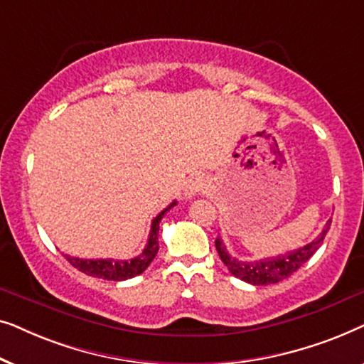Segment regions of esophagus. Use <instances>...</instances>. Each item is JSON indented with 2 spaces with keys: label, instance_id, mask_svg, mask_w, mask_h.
Returning a JSON list of instances; mask_svg holds the SVG:
<instances>
[{
  "label": "esophagus",
  "instance_id": "34e87169",
  "mask_svg": "<svg viewBox=\"0 0 364 364\" xmlns=\"http://www.w3.org/2000/svg\"><path fill=\"white\" fill-rule=\"evenodd\" d=\"M207 188V182L205 178L200 177V176H193L192 178H188L187 186H186V197L187 198H192L198 196V193L203 192Z\"/></svg>",
  "mask_w": 364,
  "mask_h": 364
}]
</instances>
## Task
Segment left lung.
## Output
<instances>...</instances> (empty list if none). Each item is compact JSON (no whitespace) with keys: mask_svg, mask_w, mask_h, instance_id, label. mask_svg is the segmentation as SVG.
<instances>
[{"mask_svg":"<svg viewBox=\"0 0 364 364\" xmlns=\"http://www.w3.org/2000/svg\"><path fill=\"white\" fill-rule=\"evenodd\" d=\"M330 225L331 220H328L320 235H318L313 242L306 243L305 247L282 253V255L277 257L262 258V260L255 262H242L230 257V253L227 252V248L222 243L220 238L215 240V248L220 260L225 263L228 272H230L233 277L240 278V280L247 283H252V285H270V283H278L285 280V278L290 277L291 273H295L301 265H305V263L313 257V253L321 247L328 230H330Z\"/></svg>","mask_w":364,"mask_h":364,"instance_id":"8db88e82","label":"left lung"}]
</instances>
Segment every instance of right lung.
<instances>
[{
  "label": "right lung",
  "instance_id": "add662e5",
  "mask_svg": "<svg viewBox=\"0 0 364 364\" xmlns=\"http://www.w3.org/2000/svg\"><path fill=\"white\" fill-rule=\"evenodd\" d=\"M176 200H173L171 205L159 213V215L152 220L151 225V233H149L147 245L144 248V252L136 258H131V260H112V258H101V260H84V258L64 255L66 260L71 263L74 268H77L79 272L86 273L89 277L96 278H104V280H112V282H122L127 280V278L137 277L146 270V268L151 265V262L156 258L159 252V223H161L162 217L166 215L167 210L176 205Z\"/></svg>",
  "mask_w": 364,
  "mask_h": 364
}]
</instances>
